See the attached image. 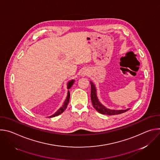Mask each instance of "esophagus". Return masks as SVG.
I'll return each mask as SVG.
<instances>
[{"label":"esophagus","mask_w":160,"mask_h":160,"mask_svg":"<svg viewBox=\"0 0 160 160\" xmlns=\"http://www.w3.org/2000/svg\"><path fill=\"white\" fill-rule=\"evenodd\" d=\"M88 74H89L88 70H83V71L82 72V73H81V74H80V76L83 77L87 76Z\"/></svg>","instance_id":"1"}]
</instances>
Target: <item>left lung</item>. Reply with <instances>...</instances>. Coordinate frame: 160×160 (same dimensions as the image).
Wrapping results in <instances>:
<instances>
[{
	"label": "left lung",
	"mask_w": 160,
	"mask_h": 160,
	"mask_svg": "<svg viewBox=\"0 0 160 160\" xmlns=\"http://www.w3.org/2000/svg\"><path fill=\"white\" fill-rule=\"evenodd\" d=\"M90 82L91 85V92H90V96H91V101H92V105L94 108L96 109V111H98L99 113L103 114V115H118V114H121L123 112H125L127 111L130 108H128L127 109H121V110H115V109H110L108 108H106L104 106H103L99 101L98 97H97V93H96V88L94 85V84L92 82Z\"/></svg>",
	"instance_id": "1"
}]
</instances>
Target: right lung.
<instances>
[{"instance_id": "right-lung-1", "label": "right lung", "mask_w": 160, "mask_h": 160, "mask_svg": "<svg viewBox=\"0 0 160 160\" xmlns=\"http://www.w3.org/2000/svg\"><path fill=\"white\" fill-rule=\"evenodd\" d=\"M75 80H70L69 82L68 83V85H67V87H68V89H69L72 87V86L73 85V83H74ZM70 91L68 90V95H67V97H66V100L64 101V102L63 104V105L54 114V115L50 116L49 118H52V117H56V116H58L59 115H61V114L67 108V106L68 104V103H69V101H70Z\"/></svg>"}]
</instances>
